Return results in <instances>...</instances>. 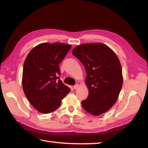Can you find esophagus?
Segmentation results:
<instances>
[{"instance_id": "esophagus-1", "label": "esophagus", "mask_w": 148, "mask_h": 148, "mask_svg": "<svg viewBox=\"0 0 148 148\" xmlns=\"http://www.w3.org/2000/svg\"><path fill=\"white\" fill-rule=\"evenodd\" d=\"M78 88H79V84H75V85L74 86V90H76V89H77Z\"/></svg>"}]
</instances>
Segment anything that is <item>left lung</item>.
<instances>
[{
	"label": "left lung",
	"instance_id": "1",
	"mask_svg": "<svg viewBox=\"0 0 148 148\" xmlns=\"http://www.w3.org/2000/svg\"><path fill=\"white\" fill-rule=\"evenodd\" d=\"M72 55L83 64L89 93L81 102L90 114L99 116L111 109L123 85L122 69L116 53L102 43H86L76 46Z\"/></svg>",
	"mask_w": 148,
	"mask_h": 148
}]
</instances>
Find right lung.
Instances as JSON below:
<instances>
[{
  "mask_svg": "<svg viewBox=\"0 0 148 148\" xmlns=\"http://www.w3.org/2000/svg\"><path fill=\"white\" fill-rule=\"evenodd\" d=\"M71 48L67 44L42 43L25 60L22 86L25 95L37 111L48 114L57 109L70 88L60 79L59 64Z\"/></svg>",
  "mask_w": 148,
  "mask_h": 148,
  "instance_id": "1",
  "label": "right lung"
}]
</instances>
